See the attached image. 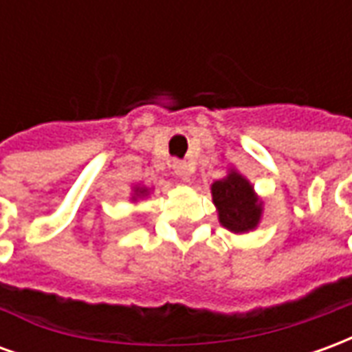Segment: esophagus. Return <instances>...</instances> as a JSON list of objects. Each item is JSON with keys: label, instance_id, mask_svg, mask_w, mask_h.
<instances>
[{"label": "esophagus", "instance_id": "1", "mask_svg": "<svg viewBox=\"0 0 352 352\" xmlns=\"http://www.w3.org/2000/svg\"><path fill=\"white\" fill-rule=\"evenodd\" d=\"M173 171H175V175H179L183 181H188L190 179V168H188V164L186 162L175 160L173 162Z\"/></svg>", "mask_w": 352, "mask_h": 352}]
</instances>
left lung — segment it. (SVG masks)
<instances>
[{
  "instance_id": "obj_1",
  "label": "left lung",
  "mask_w": 352,
  "mask_h": 352,
  "mask_svg": "<svg viewBox=\"0 0 352 352\" xmlns=\"http://www.w3.org/2000/svg\"><path fill=\"white\" fill-rule=\"evenodd\" d=\"M213 204L219 211V221L234 234H245L258 226L262 217V201L254 194L252 184L236 169L221 181L211 184Z\"/></svg>"
}]
</instances>
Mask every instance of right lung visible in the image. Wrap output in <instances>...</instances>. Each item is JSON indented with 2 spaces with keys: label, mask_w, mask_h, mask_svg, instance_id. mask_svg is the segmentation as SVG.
<instances>
[{
  "label": "right lung",
  "mask_w": 352,
  "mask_h": 352,
  "mask_svg": "<svg viewBox=\"0 0 352 352\" xmlns=\"http://www.w3.org/2000/svg\"><path fill=\"white\" fill-rule=\"evenodd\" d=\"M146 194H148V188H135V190H133V196H131V199H133V201H138V199L145 198Z\"/></svg>",
  "instance_id": "1"
}]
</instances>
